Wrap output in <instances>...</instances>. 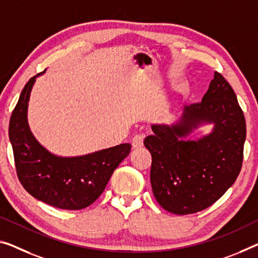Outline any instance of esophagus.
Here are the masks:
<instances>
[{
    "label": "esophagus",
    "instance_id": "obj_1",
    "mask_svg": "<svg viewBox=\"0 0 258 258\" xmlns=\"http://www.w3.org/2000/svg\"><path fill=\"white\" fill-rule=\"evenodd\" d=\"M132 146L134 150L141 149L143 146V137L140 136V135H136V136H135L132 141Z\"/></svg>",
    "mask_w": 258,
    "mask_h": 258
}]
</instances>
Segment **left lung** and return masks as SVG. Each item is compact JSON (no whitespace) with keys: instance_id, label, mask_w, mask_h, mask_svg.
<instances>
[{"instance_id":"8db88e82","label":"left lung","mask_w":258,"mask_h":258,"mask_svg":"<svg viewBox=\"0 0 258 258\" xmlns=\"http://www.w3.org/2000/svg\"><path fill=\"white\" fill-rule=\"evenodd\" d=\"M211 125L201 138L197 128ZM144 141L152 156L151 187L160 207L175 215L209 208L239 175L245 121L232 86L215 73L200 104L183 106L176 121L153 124Z\"/></svg>"}]
</instances>
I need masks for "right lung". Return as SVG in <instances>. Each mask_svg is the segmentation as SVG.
<instances>
[{
    "instance_id": "add662e5",
    "label": "right lung",
    "mask_w": 258,
    "mask_h": 258,
    "mask_svg": "<svg viewBox=\"0 0 258 258\" xmlns=\"http://www.w3.org/2000/svg\"><path fill=\"white\" fill-rule=\"evenodd\" d=\"M45 71L26 83L10 117L9 138L17 175L26 191L43 203L63 210H82L101 195L132 145L125 143L76 157L48 151L34 137L27 120L31 91Z\"/></svg>"
}]
</instances>
